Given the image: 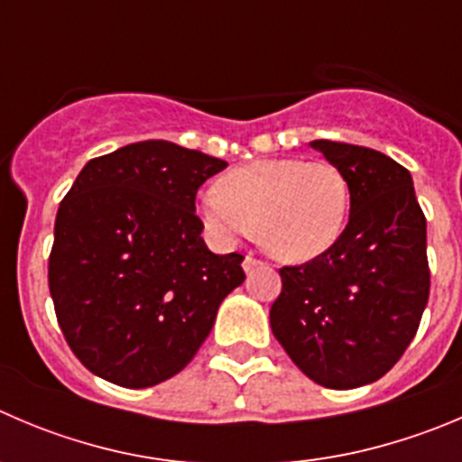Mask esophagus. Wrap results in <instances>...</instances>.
<instances>
[{"mask_svg": "<svg viewBox=\"0 0 462 462\" xmlns=\"http://www.w3.org/2000/svg\"><path fill=\"white\" fill-rule=\"evenodd\" d=\"M261 265H263V263L258 261V258H254L252 254H249V256H245V261H243V270L247 272V274H252V272L258 270Z\"/></svg>", "mask_w": 462, "mask_h": 462, "instance_id": "obj_1", "label": "esophagus"}]
</instances>
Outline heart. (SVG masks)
Here are the masks:
<instances>
[{
  "label": "heart",
  "instance_id": "b5f03b06",
  "mask_svg": "<svg viewBox=\"0 0 462 462\" xmlns=\"http://www.w3.org/2000/svg\"><path fill=\"white\" fill-rule=\"evenodd\" d=\"M349 181L328 161L263 158L224 174L199 197L206 231L222 243L249 236L283 263L324 256L349 219Z\"/></svg>",
  "mask_w": 462,
  "mask_h": 462
}]
</instances>
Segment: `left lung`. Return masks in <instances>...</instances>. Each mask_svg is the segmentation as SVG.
<instances>
[{
	"mask_svg": "<svg viewBox=\"0 0 462 462\" xmlns=\"http://www.w3.org/2000/svg\"><path fill=\"white\" fill-rule=\"evenodd\" d=\"M349 181L342 238L324 256L281 267L272 333L315 383L379 381L415 337L429 301L426 217L411 172L376 149L313 140Z\"/></svg>",
	"mask_w": 462,
	"mask_h": 462,
	"instance_id": "obj_1",
	"label": "left lung"
}]
</instances>
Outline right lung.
<instances>
[{
    "label": "right lung",
    "instance_id": "obj_1",
    "mask_svg": "<svg viewBox=\"0 0 462 462\" xmlns=\"http://www.w3.org/2000/svg\"><path fill=\"white\" fill-rule=\"evenodd\" d=\"M226 161L168 140L126 144L79 172L54 224L50 292L83 365L125 388L179 374L245 281L243 254H213L195 215Z\"/></svg>",
    "mask_w": 462,
    "mask_h": 462
}]
</instances>
